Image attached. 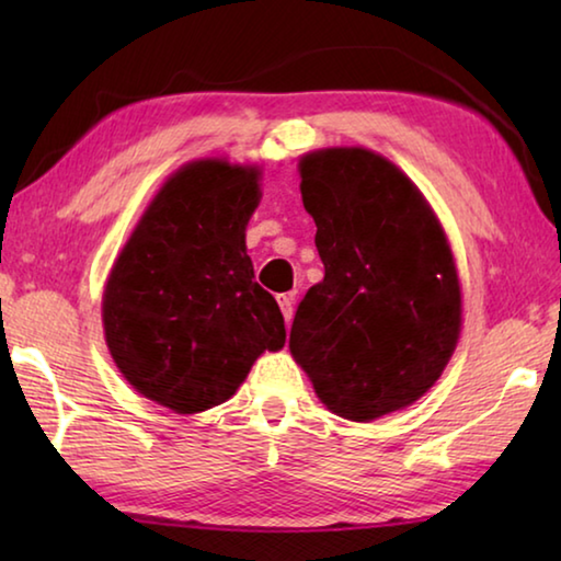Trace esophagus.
Here are the masks:
<instances>
[{
  "label": "esophagus",
  "instance_id": "1",
  "mask_svg": "<svg viewBox=\"0 0 561 561\" xmlns=\"http://www.w3.org/2000/svg\"><path fill=\"white\" fill-rule=\"evenodd\" d=\"M277 301H279V309H282V314H284V321H291V317H294V294H279L277 297Z\"/></svg>",
  "mask_w": 561,
  "mask_h": 561
}]
</instances>
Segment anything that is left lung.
<instances>
[{"instance_id": "left-lung-1", "label": "left lung", "mask_w": 561, "mask_h": 561, "mask_svg": "<svg viewBox=\"0 0 561 561\" xmlns=\"http://www.w3.org/2000/svg\"><path fill=\"white\" fill-rule=\"evenodd\" d=\"M324 279L294 314L289 348L331 413L376 421L438 381L460 336L450 244L411 180L366 148L299 160Z\"/></svg>"}]
</instances>
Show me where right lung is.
Here are the masks:
<instances>
[{"label": "right lung", "instance_id": "obj_1", "mask_svg": "<svg viewBox=\"0 0 561 561\" xmlns=\"http://www.w3.org/2000/svg\"><path fill=\"white\" fill-rule=\"evenodd\" d=\"M260 170L195 160L165 180L123 247L103 291V331L118 371L175 413L225 403L284 317L254 282L244 230Z\"/></svg>", "mask_w": 561, "mask_h": 561}]
</instances>
